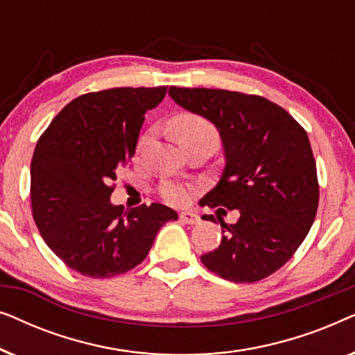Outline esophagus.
Instances as JSON below:
<instances>
[{
  "mask_svg": "<svg viewBox=\"0 0 355 355\" xmlns=\"http://www.w3.org/2000/svg\"><path fill=\"white\" fill-rule=\"evenodd\" d=\"M179 220H181L182 223H186V225H197V223L200 221V218H198V215H196V213H192V211H182V213H179Z\"/></svg>",
  "mask_w": 355,
  "mask_h": 355,
  "instance_id": "34e87169",
  "label": "esophagus"
}]
</instances>
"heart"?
<instances>
[{
  "instance_id": "b5f03b06",
  "label": "heart",
  "mask_w": 355,
  "mask_h": 355,
  "mask_svg": "<svg viewBox=\"0 0 355 355\" xmlns=\"http://www.w3.org/2000/svg\"><path fill=\"white\" fill-rule=\"evenodd\" d=\"M173 130L176 134V140L181 147L186 150L192 145L213 140L218 142V130L210 121L198 114H181L173 121ZM150 139H152V130H147L142 137L139 139L137 150L144 152ZM159 193L164 200L173 203V205H184L191 200L193 196V189L186 184L178 181H164L159 187Z\"/></svg>"
}]
</instances>
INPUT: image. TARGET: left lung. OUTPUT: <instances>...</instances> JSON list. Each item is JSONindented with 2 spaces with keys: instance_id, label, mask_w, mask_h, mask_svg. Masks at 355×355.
I'll return each mask as SVG.
<instances>
[{
  "instance_id": "left-lung-1",
  "label": "left lung",
  "mask_w": 355,
  "mask_h": 355,
  "mask_svg": "<svg viewBox=\"0 0 355 355\" xmlns=\"http://www.w3.org/2000/svg\"><path fill=\"white\" fill-rule=\"evenodd\" d=\"M169 95L210 119L225 145V171L203 205L237 208L241 215L236 225L221 223L226 234L202 263L234 283L273 275L295 254L317 215L320 186L307 132L260 95L181 87H171Z\"/></svg>"
}]
</instances>
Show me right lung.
Here are the masks:
<instances>
[{"label":"right lung","instance_id":"obj_1","mask_svg":"<svg viewBox=\"0 0 355 355\" xmlns=\"http://www.w3.org/2000/svg\"><path fill=\"white\" fill-rule=\"evenodd\" d=\"M168 87H114L80 95L38 139L31 164V205L43 241L77 273L124 275L152 249L178 213L162 203L124 210L110 202L116 176L135 153L145 113Z\"/></svg>","mask_w":355,"mask_h":355}]
</instances>
